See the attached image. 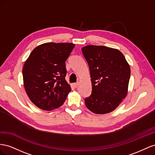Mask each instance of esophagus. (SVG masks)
<instances>
[{
    "instance_id": "1",
    "label": "esophagus",
    "mask_w": 155,
    "mask_h": 155,
    "mask_svg": "<svg viewBox=\"0 0 155 155\" xmlns=\"http://www.w3.org/2000/svg\"><path fill=\"white\" fill-rule=\"evenodd\" d=\"M73 85L74 87L76 88V87H78V83H74Z\"/></svg>"
}]
</instances>
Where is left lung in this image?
<instances>
[{"instance_id":"8db88e82","label":"left lung","mask_w":155,"mask_h":155,"mask_svg":"<svg viewBox=\"0 0 155 155\" xmlns=\"http://www.w3.org/2000/svg\"><path fill=\"white\" fill-rule=\"evenodd\" d=\"M82 51L89 65L92 86L91 95L85 99L86 107L97 114L111 112L127 95L130 65L116 48L87 45Z\"/></svg>"}]
</instances>
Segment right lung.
Listing matches in <instances>:
<instances>
[{
  "instance_id": "right-lung-1",
  "label": "right lung",
  "mask_w": 155,
  "mask_h": 155,
  "mask_svg": "<svg viewBox=\"0 0 155 155\" xmlns=\"http://www.w3.org/2000/svg\"><path fill=\"white\" fill-rule=\"evenodd\" d=\"M74 47L71 43H46L38 46L25 61V91L37 107L52 110L62 105L71 90L65 81V61Z\"/></svg>"
}]
</instances>
